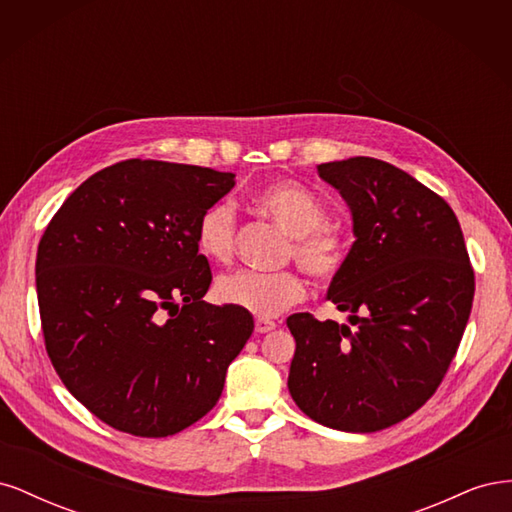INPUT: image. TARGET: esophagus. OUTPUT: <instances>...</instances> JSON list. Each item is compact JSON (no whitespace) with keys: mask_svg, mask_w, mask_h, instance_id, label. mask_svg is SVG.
<instances>
[{"mask_svg":"<svg viewBox=\"0 0 512 512\" xmlns=\"http://www.w3.org/2000/svg\"><path fill=\"white\" fill-rule=\"evenodd\" d=\"M275 327H277V324H275L273 320H269V318H256V324H254L256 333H269V331H273Z\"/></svg>","mask_w":512,"mask_h":512,"instance_id":"1","label":"esophagus"}]
</instances>
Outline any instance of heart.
<instances>
[{"instance_id": "obj_1", "label": "heart", "mask_w": 512, "mask_h": 512, "mask_svg": "<svg viewBox=\"0 0 512 512\" xmlns=\"http://www.w3.org/2000/svg\"><path fill=\"white\" fill-rule=\"evenodd\" d=\"M256 207L290 235L288 258L320 282L339 275L348 260V241L327 224V209L320 200L292 181H277L256 194ZM235 211L228 203L211 205L196 224V247L209 260L226 262L235 252ZM305 282L297 271L258 273L239 269L215 282V294L260 318L280 316L284 309L305 299Z\"/></svg>"}]
</instances>
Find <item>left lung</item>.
Wrapping results in <instances>:
<instances>
[{
    "instance_id": "8db88e82",
    "label": "left lung",
    "mask_w": 512,
    "mask_h": 512,
    "mask_svg": "<svg viewBox=\"0 0 512 512\" xmlns=\"http://www.w3.org/2000/svg\"><path fill=\"white\" fill-rule=\"evenodd\" d=\"M352 211V243L327 297L348 324L292 314L288 391L309 418L369 433L436 393L472 312L474 269L457 215L404 170L376 158L318 166Z\"/></svg>"
}]
</instances>
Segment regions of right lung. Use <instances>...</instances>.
<instances>
[{
    "label": "right lung",
    "instance_id": "1",
    "mask_svg": "<svg viewBox=\"0 0 512 512\" xmlns=\"http://www.w3.org/2000/svg\"><path fill=\"white\" fill-rule=\"evenodd\" d=\"M235 175L126 160L76 188L38 245L44 346L66 389L113 429L164 438L203 418L254 331L211 305L196 224Z\"/></svg>",
    "mask_w": 512,
    "mask_h": 512
}]
</instances>
